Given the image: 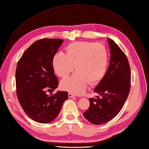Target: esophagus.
<instances>
[{"label": "esophagus", "instance_id": "34e87169", "mask_svg": "<svg viewBox=\"0 0 149 149\" xmlns=\"http://www.w3.org/2000/svg\"><path fill=\"white\" fill-rule=\"evenodd\" d=\"M68 97H69L70 98L75 97V95L73 94V93H68Z\"/></svg>", "mask_w": 149, "mask_h": 149}]
</instances>
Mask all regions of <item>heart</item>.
<instances>
[{
  "label": "heart",
  "instance_id": "b5f03b06",
  "mask_svg": "<svg viewBox=\"0 0 149 149\" xmlns=\"http://www.w3.org/2000/svg\"><path fill=\"white\" fill-rule=\"evenodd\" d=\"M108 54L104 46L93 42H75L66 47V53L58 52L52 59L58 76L65 78L74 69L71 77L62 81L63 89L81 94L87 84L93 85L101 80L107 72Z\"/></svg>",
  "mask_w": 149,
  "mask_h": 149
}]
</instances>
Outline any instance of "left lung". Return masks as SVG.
I'll list each match as a JSON object with an SVG mask.
<instances>
[{
  "label": "left lung",
  "mask_w": 149,
  "mask_h": 149,
  "mask_svg": "<svg viewBox=\"0 0 149 149\" xmlns=\"http://www.w3.org/2000/svg\"><path fill=\"white\" fill-rule=\"evenodd\" d=\"M110 59L107 72L94 91L100 95L89 99L90 106L84 113L89 122L100 125L109 122L122 110L129 95L131 87V71L124 52L111 39Z\"/></svg>",
  "instance_id": "obj_1"
}]
</instances>
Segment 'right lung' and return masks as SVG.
I'll use <instances>...</instances> for the list:
<instances>
[{"label": "right lung", "mask_w": 149, "mask_h": 149, "mask_svg": "<svg viewBox=\"0 0 149 149\" xmlns=\"http://www.w3.org/2000/svg\"><path fill=\"white\" fill-rule=\"evenodd\" d=\"M61 39H42L34 42L22 54L16 70V94L24 112L33 120L49 123L57 117L68 99L66 91L47 95L58 85L52 59L62 44Z\"/></svg>", "instance_id": "right-lung-1"}]
</instances>
